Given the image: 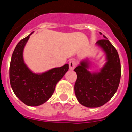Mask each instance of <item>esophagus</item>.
I'll list each match as a JSON object with an SVG mask.
<instances>
[{"mask_svg": "<svg viewBox=\"0 0 132 132\" xmlns=\"http://www.w3.org/2000/svg\"><path fill=\"white\" fill-rule=\"evenodd\" d=\"M69 69L73 70L76 67V63H75L74 60L72 59V60H71L69 62Z\"/></svg>", "mask_w": 132, "mask_h": 132, "instance_id": "esophagus-1", "label": "esophagus"}]
</instances>
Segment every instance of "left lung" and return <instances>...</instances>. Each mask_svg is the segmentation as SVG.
I'll return each instance as SVG.
<instances>
[{
    "instance_id": "left-lung-1",
    "label": "left lung",
    "mask_w": 132,
    "mask_h": 132,
    "mask_svg": "<svg viewBox=\"0 0 132 132\" xmlns=\"http://www.w3.org/2000/svg\"><path fill=\"white\" fill-rule=\"evenodd\" d=\"M101 34L102 33L100 32ZM96 43L106 56V63L99 71L90 72V62L82 60L75 69L77 75L75 94L80 104L96 108L105 104L116 93L121 77L120 61L117 50L105 36Z\"/></svg>"
}]
</instances>
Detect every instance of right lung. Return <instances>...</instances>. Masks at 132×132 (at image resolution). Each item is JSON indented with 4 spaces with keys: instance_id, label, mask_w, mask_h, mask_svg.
<instances>
[{
    "instance_id": "add662e5",
    "label": "right lung",
    "mask_w": 132,
    "mask_h": 132,
    "mask_svg": "<svg viewBox=\"0 0 132 132\" xmlns=\"http://www.w3.org/2000/svg\"><path fill=\"white\" fill-rule=\"evenodd\" d=\"M20 41L12 55L9 70L10 82L14 93L23 103L37 106L45 103L52 96L55 86L69 69V65L35 73L25 63L23 52L30 35Z\"/></svg>"
}]
</instances>
